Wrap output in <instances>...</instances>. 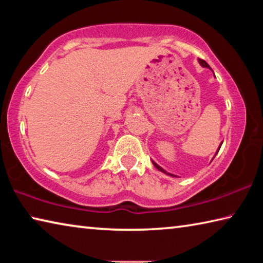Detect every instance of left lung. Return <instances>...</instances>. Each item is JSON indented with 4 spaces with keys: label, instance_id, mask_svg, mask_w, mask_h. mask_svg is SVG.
I'll return each instance as SVG.
<instances>
[{
    "label": "left lung",
    "instance_id": "8db88e82",
    "mask_svg": "<svg viewBox=\"0 0 263 263\" xmlns=\"http://www.w3.org/2000/svg\"><path fill=\"white\" fill-rule=\"evenodd\" d=\"M198 62H199V64H201L202 66H203V67H208V68H210V66H209L208 64H206V61H204L203 59H198ZM221 146V145H220ZM220 146H219V148H220ZM218 151H219V149H218ZM218 151H217V153H218ZM216 153V154H217ZM153 162V164H154V166H155V168H157V169H159V171L160 172H163V173H166V174H168V175H171V176H175V175H173V174H169V173H167V172H164L163 171V169L161 168V167H160L159 166V164H157V163H155L154 161H152Z\"/></svg>",
    "mask_w": 263,
    "mask_h": 263
}]
</instances>
